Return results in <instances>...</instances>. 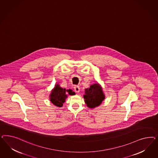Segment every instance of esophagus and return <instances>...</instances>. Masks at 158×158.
<instances>
[{"label": "esophagus", "instance_id": "1", "mask_svg": "<svg viewBox=\"0 0 158 158\" xmlns=\"http://www.w3.org/2000/svg\"><path fill=\"white\" fill-rule=\"evenodd\" d=\"M74 90H75V91L76 93H79V91H80V90H81V89H80V87H79V86H75L74 87Z\"/></svg>", "mask_w": 158, "mask_h": 158}]
</instances>
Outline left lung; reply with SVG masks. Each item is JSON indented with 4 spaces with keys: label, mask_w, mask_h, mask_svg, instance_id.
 Here are the masks:
<instances>
[{
    "label": "left lung",
    "mask_w": 158,
    "mask_h": 158,
    "mask_svg": "<svg viewBox=\"0 0 158 158\" xmlns=\"http://www.w3.org/2000/svg\"><path fill=\"white\" fill-rule=\"evenodd\" d=\"M83 98L87 106L89 108H94L100 105L105 99V95L102 88L98 83H94L85 90Z\"/></svg>",
    "instance_id": "1"
}]
</instances>
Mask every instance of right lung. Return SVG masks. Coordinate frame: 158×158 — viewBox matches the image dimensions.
<instances>
[{"label":"right lung","instance_id":"right-lung-1","mask_svg":"<svg viewBox=\"0 0 158 158\" xmlns=\"http://www.w3.org/2000/svg\"><path fill=\"white\" fill-rule=\"evenodd\" d=\"M66 91L68 93L69 95H75V93L71 90H67L64 88L61 87L58 83L55 85L54 87L51 91L49 96L50 101L51 102L58 107H61L64 102H65L68 96L66 94Z\"/></svg>","mask_w":158,"mask_h":158}]
</instances>
